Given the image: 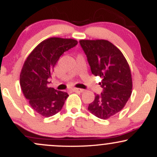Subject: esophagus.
I'll return each instance as SVG.
<instances>
[{
	"instance_id": "1",
	"label": "esophagus",
	"mask_w": 157,
	"mask_h": 157,
	"mask_svg": "<svg viewBox=\"0 0 157 157\" xmlns=\"http://www.w3.org/2000/svg\"><path fill=\"white\" fill-rule=\"evenodd\" d=\"M73 91H75V92H79V93H82L84 91V89H77V88H75V89H73Z\"/></svg>"
}]
</instances>
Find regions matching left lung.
Returning <instances> with one entry per match:
<instances>
[{
    "instance_id": "obj_1",
    "label": "left lung",
    "mask_w": 157,
    "mask_h": 157,
    "mask_svg": "<svg viewBox=\"0 0 157 157\" xmlns=\"http://www.w3.org/2000/svg\"><path fill=\"white\" fill-rule=\"evenodd\" d=\"M91 73L101 77L100 94L88 109L97 117L107 120L123 109L132 93V78L127 60L117 47L105 40H81Z\"/></svg>"
}]
</instances>
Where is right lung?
<instances>
[{"label": "right lung", "mask_w": 157, "mask_h": 157, "mask_svg": "<svg viewBox=\"0 0 157 157\" xmlns=\"http://www.w3.org/2000/svg\"><path fill=\"white\" fill-rule=\"evenodd\" d=\"M77 44L76 40L50 37L37 45L25 60L20 85L29 105L39 114L49 117L62 109L68 94L48 87V80L60 56Z\"/></svg>", "instance_id": "obj_1"}]
</instances>
